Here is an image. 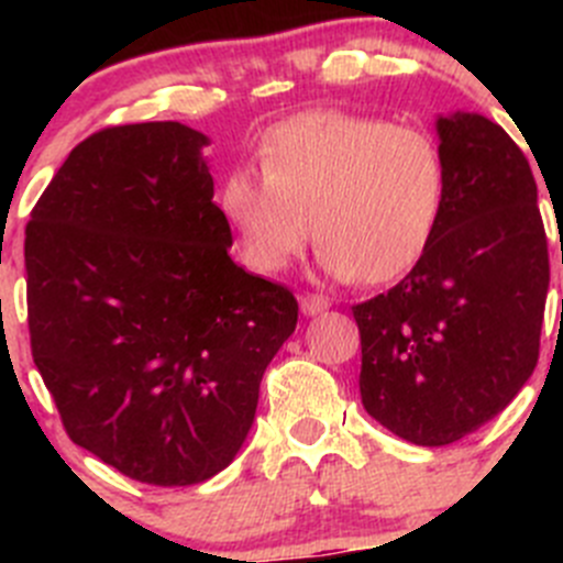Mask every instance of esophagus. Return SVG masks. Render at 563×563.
Listing matches in <instances>:
<instances>
[{"instance_id":"esophagus-1","label":"esophagus","mask_w":563,"mask_h":563,"mask_svg":"<svg viewBox=\"0 0 563 563\" xmlns=\"http://www.w3.org/2000/svg\"><path fill=\"white\" fill-rule=\"evenodd\" d=\"M299 305H302L305 316H318L329 308V299L321 294H305V297H299Z\"/></svg>"}]
</instances>
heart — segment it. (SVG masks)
Returning <instances> with one entry per match:
<instances>
[{"mask_svg":"<svg viewBox=\"0 0 563 563\" xmlns=\"http://www.w3.org/2000/svg\"><path fill=\"white\" fill-rule=\"evenodd\" d=\"M258 163L225 174L218 203L261 275L288 269L316 231L329 277L376 286L408 275L439 234L446 163L422 128L308 111L266 130Z\"/></svg>","mask_w":563,"mask_h":563,"instance_id":"1","label":"heart"}]
</instances>
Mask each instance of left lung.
Returning <instances> with one entry per match:
<instances>
[{
  "label": "left lung",
  "mask_w": 563,
  "mask_h": 563,
  "mask_svg": "<svg viewBox=\"0 0 563 563\" xmlns=\"http://www.w3.org/2000/svg\"><path fill=\"white\" fill-rule=\"evenodd\" d=\"M446 207L424 258L354 305L362 406L419 446L474 433L539 360L550 261L537 181L520 146L479 113L439 117Z\"/></svg>",
  "instance_id": "left-lung-1"
}]
</instances>
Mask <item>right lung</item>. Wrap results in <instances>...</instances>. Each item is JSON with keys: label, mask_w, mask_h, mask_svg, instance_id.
Wrapping results in <instances>:
<instances>
[{"label": "right lung", "mask_w": 563, "mask_h": 563, "mask_svg": "<svg viewBox=\"0 0 563 563\" xmlns=\"http://www.w3.org/2000/svg\"><path fill=\"white\" fill-rule=\"evenodd\" d=\"M207 144L179 122L92 133L26 223L32 360L62 424L146 485H196L236 457L297 329L294 294L231 261Z\"/></svg>", "instance_id": "1"}]
</instances>
